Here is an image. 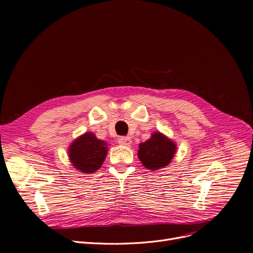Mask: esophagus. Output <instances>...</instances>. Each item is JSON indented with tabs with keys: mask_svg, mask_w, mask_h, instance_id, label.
I'll list each match as a JSON object with an SVG mask.
<instances>
[{
	"mask_svg": "<svg viewBox=\"0 0 253 253\" xmlns=\"http://www.w3.org/2000/svg\"><path fill=\"white\" fill-rule=\"evenodd\" d=\"M119 143L121 145H125V147H129L131 144V138L130 137H126V136H122L119 138Z\"/></svg>",
	"mask_w": 253,
	"mask_h": 253,
	"instance_id": "34e87169",
	"label": "esophagus"
}]
</instances>
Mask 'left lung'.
<instances>
[{"label":"left lung","mask_w":253,"mask_h":253,"mask_svg":"<svg viewBox=\"0 0 253 253\" xmlns=\"http://www.w3.org/2000/svg\"><path fill=\"white\" fill-rule=\"evenodd\" d=\"M175 150V143L160 132H156L150 139L139 144L138 158L145 168L156 170L164 168L171 162Z\"/></svg>","instance_id":"left-lung-1"}]
</instances>
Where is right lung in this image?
<instances>
[{"label": "right lung", "instance_id": "1", "mask_svg": "<svg viewBox=\"0 0 253 253\" xmlns=\"http://www.w3.org/2000/svg\"><path fill=\"white\" fill-rule=\"evenodd\" d=\"M69 153L75 168L84 173H92L102 165L108 154V144L88 132L72 143Z\"/></svg>", "mask_w": 253, "mask_h": 253}]
</instances>
